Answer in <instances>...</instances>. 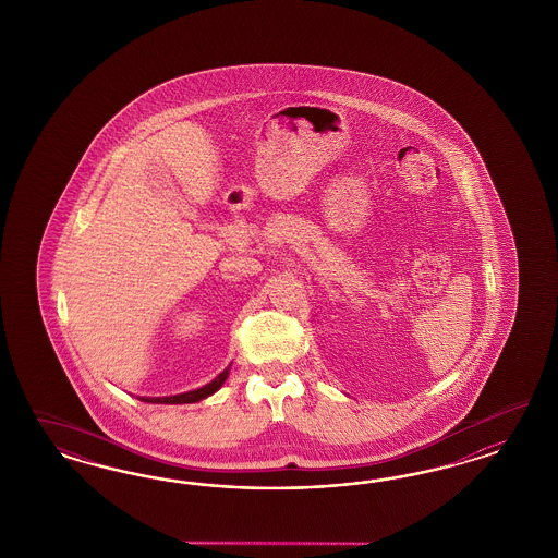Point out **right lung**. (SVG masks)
I'll use <instances>...</instances> for the list:
<instances>
[{"instance_id":"right-lung-1","label":"right lung","mask_w":558,"mask_h":558,"mask_svg":"<svg viewBox=\"0 0 558 558\" xmlns=\"http://www.w3.org/2000/svg\"><path fill=\"white\" fill-rule=\"evenodd\" d=\"M229 368H231V366H229ZM229 368H225V371L220 372L219 376H217L213 383L204 385L201 389L187 390V392L173 395V397H138V399H141V401H145V403H166V405L198 403V401H203L206 397H210L213 392H217V390L222 387V383H225V380H227V376H229Z\"/></svg>"}]
</instances>
